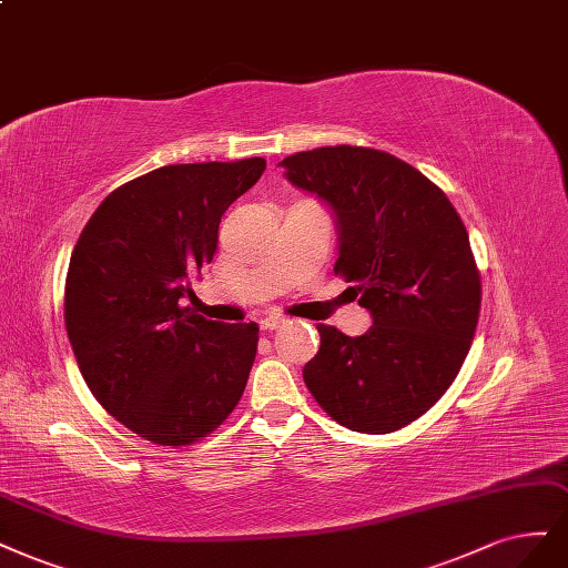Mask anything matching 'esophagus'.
Returning a JSON list of instances; mask_svg holds the SVG:
<instances>
[{
    "label": "esophagus",
    "instance_id": "obj_1",
    "mask_svg": "<svg viewBox=\"0 0 568 568\" xmlns=\"http://www.w3.org/2000/svg\"><path fill=\"white\" fill-rule=\"evenodd\" d=\"M282 324H286V320H284V317H277V315H270V317H263V320H261V328H263V331H275V328H280Z\"/></svg>",
    "mask_w": 568,
    "mask_h": 568
}]
</instances>
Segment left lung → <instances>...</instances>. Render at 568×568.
I'll use <instances>...</instances> for the list:
<instances>
[{
    "instance_id": "left-lung-1",
    "label": "left lung",
    "mask_w": 568,
    "mask_h": 568,
    "mask_svg": "<svg viewBox=\"0 0 568 568\" xmlns=\"http://www.w3.org/2000/svg\"><path fill=\"white\" fill-rule=\"evenodd\" d=\"M282 166L334 206V272L374 317L355 338L320 324L303 381L343 427L395 433L442 399L470 352L481 305L470 237L444 190L389 152L317 148Z\"/></svg>"
}]
</instances>
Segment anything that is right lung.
<instances>
[{
  "mask_svg": "<svg viewBox=\"0 0 568 568\" xmlns=\"http://www.w3.org/2000/svg\"><path fill=\"white\" fill-rule=\"evenodd\" d=\"M263 171V158L154 169L112 190L74 244L77 364L98 404L152 444L200 442L242 399L258 324L211 322L183 301L213 261L223 213Z\"/></svg>",
  "mask_w": 568,
  "mask_h": 568,
  "instance_id": "add662e5",
  "label": "right lung"
}]
</instances>
